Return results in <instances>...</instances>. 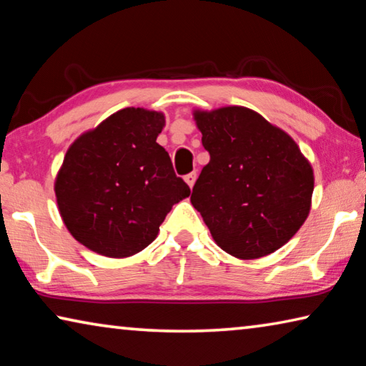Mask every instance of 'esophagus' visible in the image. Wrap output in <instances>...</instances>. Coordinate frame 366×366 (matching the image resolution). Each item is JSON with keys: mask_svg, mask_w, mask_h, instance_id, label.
Segmentation results:
<instances>
[{"mask_svg": "<svg viewBox=\"0 0 366 366\" xmlns=\"http://www.w3.org/2000/svg\"><path fill=\"white\" fill-rule=\"evenodd\" d=\"M184 179H185V182H187L189 187L192 189V187H194L195 181H197V172H190V174H187Z\"/></svg>", "mask_w": 366, "mask_h": 366, "instance_id": "esophagus-1", "label": "esophagus"}]
</instances>
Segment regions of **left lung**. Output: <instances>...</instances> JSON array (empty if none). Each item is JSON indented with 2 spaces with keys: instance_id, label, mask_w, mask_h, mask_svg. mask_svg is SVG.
Segmentation results:
<instances>
[{
  "instance_id": "left-lung-1",
  "label": "left lung",
  "mask_w": 366,
  "mask_h": 366,
  "mask_svg": "<svg viewBox=\"0 0 366 366\" xmlns=\"http://www.w3.org/2000/svg\"><path fill=\"white\" fill-rule=\"evenodd\" d=\"M209 163L190 202L214 242L239 259L281 249L308 218L313 168L282 129L245 107L195 109Z\"/></svg>"
}]
</instances>
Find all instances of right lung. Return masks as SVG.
Instances as JSON below:
<instances>
[{
	"mask_svg": "<svg viewBox=\"0 0 366 366\" xmlns=\"http://www.w3.org/2000/svg\"><path fill=\"white\" fill-rule=\"evenodd\" d=\"M164 114L124 108L67 148L54 181L58 209L74 239L109 258H127L157 239L174 203L190 195L157 144Z\"/></svg>",
	"mask_w": 366,
	"mask_h": 366,
	"instance_id": "1",
	"label": "right lung"
}]
</instances>
